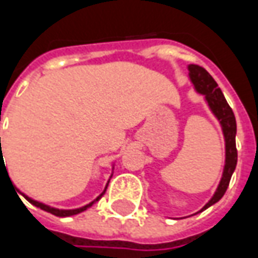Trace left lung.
<instances>
[{
    "mask_svg": "<svg viewBox=\"0 0 258 258\" xmlns=\"http://www.w3.org/2000/svg\"><path fill=\"white\" fill-rule=\"evenodd\" d=\"M188 70H189V79L192 82L195 90L205 96V100L210 106V109L213 110L215 117L221 123L224 138H225V165H224L223 178H221L220 185H218L213 198L208 201V204H205V207L201 210V211H204L223 198V195L228 188L231 175H233L234 169L237 166V148H235L237 123H235V116L233 113V109L230 107V104L227 103L221 89L218 87L217 82L211 77V75L204 67L197 64H189Z\"/></svg>",
    "mask_w": 258,
    "mask_h": 258,
    "instance_id": "1",
    "label": "left lung"
}]
</instances>
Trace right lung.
Returning a JSON list of instances; mask_svg holds the SVG:
<instances>
[{"instance_id":"right-lung-1","label":"right lung","mask_w":258,"mask_h":258,"mask_svg":"<svg viewBox=\"0 0 258 258\" xmlns=\"http://www.w3.org/2000/svg\"><path fill=\"white\" fill-rule=\"evenodd\" d=\"M0 149H1V138H0ZM1 158H3V151H1ZM0 162L3 164V159H0ZM7 171V169H5ZM8 175V173H7ZM11 181V179H10ZM106 191V189H104ZM104 191L96 200H94L93 203H90V204H87V205H85V207H82V208H77V210H57V208H51V207H48V205H44V204H41V203H37V201H34V200H31V198H28V197H25L24 195V198L28 201V203H31L33 205H35V207H38V208H41V210H44V211H47V213H50V214H53V215H55V217H70V215H76V214H79V213H82V211H85V210H87L89 207H92L96 201H99L102 197H103V194Z\"/></svg>"}]
</instances>
